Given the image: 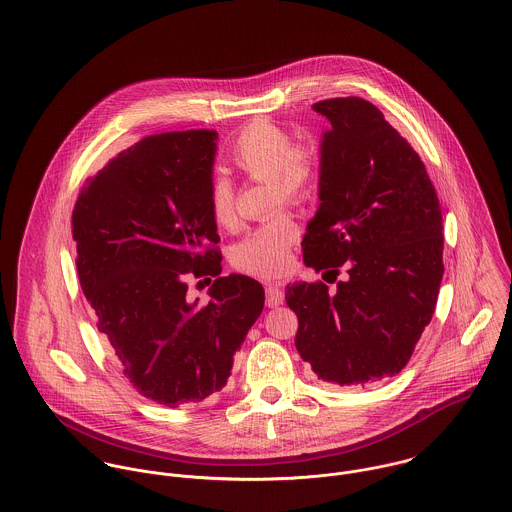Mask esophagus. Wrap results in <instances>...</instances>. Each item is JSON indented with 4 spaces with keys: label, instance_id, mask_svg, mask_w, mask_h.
Wrapping results in <instances>:
<instances>
[{
    "label": "esophagus",
    "instance_id": "obj_1",
    "mask_svg": "<svg viewBox=\"0 0 512 512\" xmlns=\"http://www.w3.org/2000/svg\"><path fill=\"white\" fill-rule=\"evenodd\" d=\"M284 301V292L278 284H268L266 286V305L268 307H278Z\"/></svg>",
    "mask_w": 512,
    "mask_h": 512
}]
</instances>
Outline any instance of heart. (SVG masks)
<instances>
[{
	"instance_id": "heart-1",
	"label": "heart",
	"mask_w": 512,
	"mask_h": 512,
	"mask_svg": "<svg viewBox=\"0 0 512 512\" xmlns=\"http://www.w3.org/2000/svg\"><path fill=\"white\" fill-rule=\"evenodd\" d=\"M230 165L254 181H268L270 209L307 201L317 185L319 163L311 147L293 144L292 134L282 126L256 120L244 126L228 147ZM207 209L220 228L236 226L234 187L217 175L207 187ZM297 226L290 215L278 213L252 228L234 248L232 264L252 276H278L292 262Z\"/></svg>"
}]
</instances>
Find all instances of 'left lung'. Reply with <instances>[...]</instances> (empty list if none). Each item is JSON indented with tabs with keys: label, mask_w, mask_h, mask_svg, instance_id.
<instances>
[{
	"label": "left lung",
	"mask_w": 512,
	"mask_h": 512,
	"mask_svg": "<svg viewBox=\"0 0 512 512\" xmlns=\"http://www.w3.org/2000/svg\"><path fill=\"white\" fill-rule=\"evenodd\" d=\"M321 142L319 209L303 262L345 283L295 282V349L331 384L365 386L398 374L432 321L443 276L438 193L412 146L365 98H329Z\"/></svg>",
	"instance_id": "obj_1"
}]
</instances>
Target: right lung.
Wrapping results in <instances>:
<instances>
[{
  "label": "right lung",
  "mask_w": 512,
  "mask_h": 512,
  "mask_svg": "<svg viewBox=\"0 0 512 512\" xmlns=\"http://www.w3.org/2000/svg\"><path fill=\"white\" fill-rule=\"evenodd\" d=\"M215 151V130L147 136L88 177L74 205L76 272L96 327L130 384L169 408L219 392L264 309L262 284L219 276L205 201ZM207 275L218 278L212 301L189 302L186 280Z\"/></svg>",
  "instance_id": "right-lung-1"
}]
</instances>
